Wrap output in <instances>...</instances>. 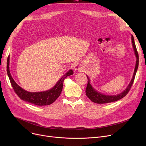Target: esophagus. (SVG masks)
<instances>
[{"label":"esophagus","instance_id":"1","mask_svg":"<svg viewBox=\"0 0 146 146\" xmlns=\"http://www.w3.org/2000/svg\"><path fill=\"white\" fill-rule=\"evenodd\" d=\"M73 68H74V70L75 71H81L82 69L81 65H80L79 63H75V64H74V66H73Z\"/></svg>","mask_w":146,"mask_h":146}]
</instances>
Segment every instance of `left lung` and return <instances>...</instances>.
<instances>
[{"mask_svg":"<svg viewBox=\"0 0 146 146\" xmlns=\"http://www.w3.org/2000/svg\"><path fill=\"white\" fill-rule=\"evenodd\" d=\"M131 40H132V43H133V46L134 48V52H135V55L137 58V61H136V64H135V67L134 69V74L133 76V79H131V82H130L127 88L125 89V90L122 92V93L117 95H105L104 94H102L99 92H96L93 88L92 86L90 83V80L89 78L87 76V78L88 80V85L86 86V96L89 98L90 101H92L94 103L96 104H106V103H110L112 102H115L119 100V99H122V98H124L125 96L128 93V92L129 90L131 89V88L133 85L134 79H135V76L136 74V72L137 70L138 67H139V54H138L137 48H136V46L135 44L134 40V37L132 35L131 36Z\"/></svg>","mask_w":146,"mask_h":146,"instance_id":"8db88e82","label":"left lung"}]
</instances>
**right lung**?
<instances>
[{
	"label": "right lung",
	"instance_id": "add662e5",
	"mask_svg": "<svg viewBox=\"0 0 146 146\" xmlns=\"http://www.w3.org/2000/svg\"><path fill=\"white\" fill-rule=\"evenodd\" d=\"M9 56L7 60V73L11 83L14 92L22 100L37 106H45L52 104L60 95L62 91L63 82L66 78L73 74L72 70H69L65 75L61 78L57 83L56 86L45 92H29L28 91L21 88L17 83L14 81L9 71Z\"/></svg>",
	"mask_w": 146,
	"mask_h": 146
}]
</instances>
